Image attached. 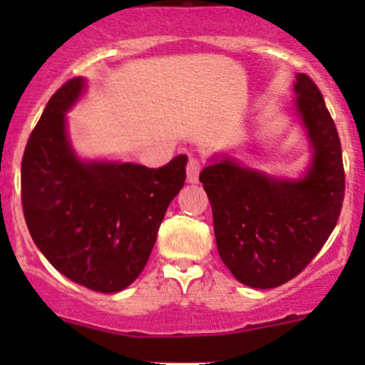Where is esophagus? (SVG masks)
I'll list each match as a JSON object with an SVG mask.
<instances>
[{"label":"esophagus","instance_id":"esophagus-1","mask_svg":"<svg viewBox=\"0 0 365 365\" xmlns=\"http://www.w3.org/2000/svg\"><path fill=\"white\" fill-rule=\"evenodd\" d=\"M201 164L196 157H190L189 162H187V182L196 183L197 178H200Z\"/></svg>","mask_w":365,"mask_h":365}]
</instances>
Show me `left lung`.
I'll list each match as a JSON object with an SVG mask.
<instances>
[{
  "instance_id": "obj_1",
  "label": "left lung",
  "mask_w": 365,
  "mask_h": 365,
  "mask_svg": "<svg viewBox=\"0 0 365 365\" xmlns=\"http://www.w3.org/2000/svg\"><path fill=\"white\" fill-rule=\"evenodd\" d=\"M295 93L314 152L304 178H272L230 157L213 159L200 175L220 259L251 288L297 277L329 240L344 200L339 134L322 91L307 73H297Z\"/></svg>"
}]
</instances>
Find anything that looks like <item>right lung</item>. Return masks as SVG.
I'll return each mask as SVG.
<instances>
[{"instance_id": "add662e5", "label": "right lung", "mask_w": 365, "mask_h": 365, "mask_svg": "<svg viewBox=\"0 0 365 365\" xmlns=\"http://www.w3.org/2000/svg\"><path fill=\"white\" fill-rule=\"evenodd\" d=\"M84 90L70 79L47 102L21 164L29 235L70 281L101 293L127 288L145 268L169 203L185 183L187 155L152 169L130 162H83L65 113Z\"/></svg>"}]
</instances>
